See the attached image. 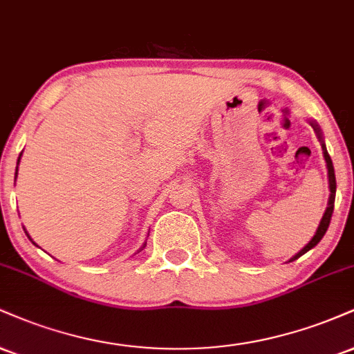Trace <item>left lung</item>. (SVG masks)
<instances>
[{"label":"left lung","instance_id":"left-lung-1","mask_svg":"<svg viewBox=\"0 0 354 354\" xmlns=\"http://www.w3.org/2000/svg\"><path fill=\"white\" fill-rule=\"evenodd\" d=\"M310 125H312L313 129H315V131H317L318 138H320V142H322V150H323V156H325V161H326V168H328V183H330V199H328V207H326L325 214H323V218H322V223H320V225H318L317 232H315V236L312 237V241H310L308 244H306V245L304 247V249L300 250L299 254H295V255H293V257L290 259V261H297V259L301 257V255H304L305 252H308L310 249H313V247L317 245L318 242H320V241L323 239V236H325L326 231H328V225H330L331 216H333V207H335V196H336V178H335V168H333V163H331V158H330V155H328V151H326V147H325V143H323V138H322V130H320V127H318L317 123H315V122H310Z\"/></svg>","mask_w":354,"mask_h":354}]
</instances>
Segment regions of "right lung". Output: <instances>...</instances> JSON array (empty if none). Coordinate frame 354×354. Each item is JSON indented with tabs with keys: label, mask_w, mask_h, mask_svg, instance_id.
I'll use <instances>...</instances> for the list:
<instances>
[{
	"label": "right lung",
	"mask_w": 354,
	"mask_h": 354,
	"mask_svg": "<svg viewBox=\"0 0 354 354\" xmlns=\"http://www.w3.org/2000/svg\"><path fill=\"white\" fill-rule=\"evenodd\" d=\"M21 155H23V153H21ZM21 155H19V158H18V165H19V160H21ZM16 176H18V166H16ZM29 239H31V237H29ZM34 244V242H32Z\"/></svg>",
	"instance_id": "obj_1"
}]
</instances>
